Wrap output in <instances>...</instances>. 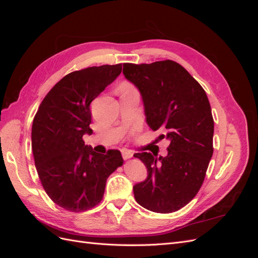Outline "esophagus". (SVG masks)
Returning <instances> with one entry per match:
<instances>
[{
  "instance_id": "1",
  "label": "esophagus",
  "mask_w": 258,
  "mask_h": 258,
  "mask_svg": "<svg viewBox=\"0 0 258 258\" xmlns=\"http://www.w3.org/2000/svg\"><path fill=\"white\" fill-rule=\"evenodd\" d=\"M122 158L123 159H129V158H131L132 156H134V154H132V152H130V151H128V150H122Z\"/></svg>"
}]
</instances>
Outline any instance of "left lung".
<instances>
[{
    "label": "left lung",
    "mask_w": 258,
    "mask_h": 258,
    "mask_svg": "<svg viewBox=\"0 0 258 258\" xmlns=\"http://www.w3.org/2000/svg\"><path fill=\"white\" fill-rule=\"evenodd\" d=\"M124 77L141 92L146 122L170 142L168 155L134 156L147 168V178L134 186L140 206L156 213L182 209L199 191L213 155L214 120L201 85L172 60L124 63Z\"/></svg>",
    "instance_id": "left-lung-1"
}]
</instances>
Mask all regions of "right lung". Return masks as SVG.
Wrapping results in <instances>:
<instances>
[{"label": "right lung", "mask_w": 258, "mask_h": 258, "mask_svg": "<svg viewBox=\"0 0 258 258\" xmlns=\"http://www.w3.org/2000/svg\"><path fill=\"white\" fill-rule=\"evenodd\" d=\"M121 67H90L66 75L34 116L31 139L38 177L54 204L71 212L100 204L107 177L123 163L118 150L99 154L83 140L92 134L90 103L116 80Z\"/></svg>", "instance_id": "right-lung-1"}]
</instances>
